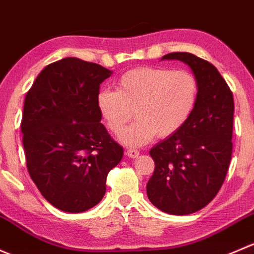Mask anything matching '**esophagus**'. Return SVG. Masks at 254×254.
<instances>
[{
	"label": "esophagus",
	"mask_w": 254,
	"mask_h": 254,
	"mask_svg": "<svg viewBox=\"0 0 254 254\" xmlns=\"http://www.w3.org/2000/svg\"><path fill=\"white\" fill-rule=\"evenodd\" d=\"M126 155L130 159H135L138 158V155H139V151H138L137 149H128Z\"/></svg>",
	"instance_id": "esophagus-1"
}]
</instances>
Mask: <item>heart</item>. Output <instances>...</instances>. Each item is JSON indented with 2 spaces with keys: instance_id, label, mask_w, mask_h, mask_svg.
I'll list each match as a JSON object with an SVG mask.
<instances>
[{
  "instance_id": "obj_1",
  "label": "heart",
  "mask_w": 254,
  "mask_h": 254,
  "mask_svg": "<svg viewBox=\"0 0 254 254\" xmlns=\"http://www.w3.org/2000/svg\"><path fill=\"white\" fill-rule=\"evenodd\" d=\"M198 100V82L186 70L165 67H137L116 82V90L104 89L96 96L100 116L114 134H119L134 111L137 121L119 135L120 142L142 146L179 132Z\"/></svg>"
}]
</instances>
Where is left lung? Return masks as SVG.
<instances>
[{"label":"left lung","instance_id":"1","mask_svg":"<svg viewBox=\"0 0 254 254\" xmlns=\"http://www.w3.org/2000/svg\"><path fill=\"white\" fill-rule=\"evenodd\" d=\"M161 60H179L198 82V100L179 132L149 151L155 163L146 185L151 204L172 215L204 208L224 184L232 154L234 96L219 70L188 52H172Z\"/></svg>","mask_w":254,"mask_h":254}]
</instances>
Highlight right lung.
I'll return each mask as SVG.
<instances>
[{"mask_svg":"<svg viewBox=\"0 0 254 254\" xmlns=\"http://www.w3.org/2000/svg\"><path fill=\"white\" fill-rule=\"evenodd\" d=\"M111 74L66 57L41 70L25 96L20 127L28 171L43 197L66 213L98 204L110 170L124 156L96 106L100 84Z\"/></svg>","mask_w":254,"mask_h":254,"instance_id":"obj_1","label":"right lung"}]
</instances>
